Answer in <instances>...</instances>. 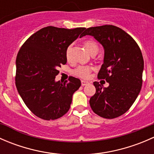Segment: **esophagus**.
Masks as SVG:
<instances>
[{
    "label": "esophagus",
    "mask_w": 154,
    "mask_h": 154,
    "mask_svg": "<svg viewBox=\"0 0 154 154\" xmlns=\"http://www.w3.org/2000/svg\"><path fill=\"white\" fill-rule=\"evenodd\" d=\"M88 83H89V82L86 81V80H82V81H81V85H82V86H86V85H88Z\"/></svg>",
    "instance_id": "esophagus-1"
}]
</instances>
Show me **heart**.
<instances>
[{
	"instance_id": "1",
	"label": "heart",
	"mask_w": 154,
	"mask_h": 154,
	"mask_svg": "<svg viewBox=\"0 0 154 154\" xmlns=\"http://www.w3.org/2000/svg\"><path fill=\"white\" fill-rule=\"evenodd\" d=\"M84 46L88 51L91 55L93 54H97L98 52L99 46L97 43L95 41L92 39H88L84 42ZM66 59L68 60H69V56H70V48H68L66 51ZM92 71V67L88 66H80L77 67L73 71V74L77 77H80L82 79H86L89 77V74L91 71Z\"/></svg>"
}]
</instances>
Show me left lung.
<instances>
[{"label": "left lung", "instance_id": "1", "mask_svg": "<svg viewBox=\"0 0 154 154\" xmlns=\"http://www.w3.org/2000/svg\"><path fill=\"white\" fill-rule=\"evenodd\" d=\"M86 35L94 37L104 48L103 63L97 77L109 83L106 88L94 82L96 92L90 98V106L102 118L119 117L131 107L142 88V51L128 33L116 26L89 27L82 36Z\"/></svg>", "mask_w": 154, "mask_h": 154}]
</instances>
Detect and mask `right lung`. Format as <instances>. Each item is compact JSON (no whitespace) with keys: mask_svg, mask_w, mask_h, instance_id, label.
<instances>
[{"mask_svg":"<svg viewBox=\"0 0 154 154\" xmlns=\"http://www.w3.org/2000/svg\"><path fill=\"white\" fill-rule=\"evenodd\" d=\"M85 29L44 27L20 48L15 62V86L26 106L37 117L55 120L69 110L73 94L81 82L70 77L68 81L60 83L55 77L60 73L57 68L67 63L68 47Z\"/></svg>","mask_w":154,"mask_h":154,"instance_id":"add662e5","label":"right lung"}]
</instances>
